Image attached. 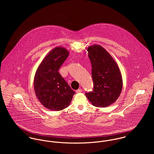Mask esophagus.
Segmentation results:
<instances>
[{
	"label": "esophagus",
	"mask_w": 154,
	"mask_h": 154,
	"mask_svg": "<svg viewBox=\"0 0 154 154\" xmlns=\"http://www.w3.org/2000/svg\"><path fill=\"white\" fill-rule=\"evenodd\" d=\"M82 91V89H81V88H79V89H77V90L76 91V93H80V92H81Z\"/></svg>",
	"instance_id": "obj_1"
}]
</instances>
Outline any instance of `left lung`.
Segmentation results:
<instances>
[{"instance_id":"1","label":"left lung","mask_w":154,"mask_h":154,"mask_svg":"<svg viewBox=\"0 0 154 154\" xmlns=\"http://www.w3.org/2000/svg\"><path fill=\"white\" fill-rule=\"evenodd\" d=\"M87 51L92 65L94 89L92 92L85 93L86 97L95 107H108L121 94L123 79L120 70L109 53L101 45H90Z\"/></svg>"}]
</instances>
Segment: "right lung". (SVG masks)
<instances>
[{"mask_svg":"<svg viewBox=\"0 0 154 154\" xmlns=\"http://www.w3.org/2000/svg\"><path fill=\"white\" fill-rule=\"evenodd\" d=\"M69 54L65 48L56 47L45 56L36 70L34 79L35 95L48 110L66 109L75 94L58 72Z\"/></svg>","mask_w":154,"mask_h":154,"instance_id":"add662e5","label":"right lung"}]
</instances>
